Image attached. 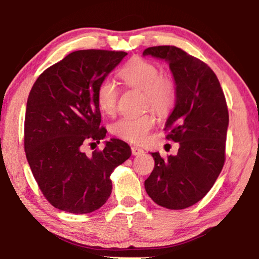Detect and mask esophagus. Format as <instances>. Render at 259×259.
Masks as SVG:
<instances>
[{
    "mask_svg": "<svg viewBox=\"0 0 259 259\" xmlns=\"http://www.w3.org/2000/svg\"><path fill=\"white\" fill-rule=\"evenodd\" d=\"M131 152H133V155H140L144 153V150L138 146H133L131 147Z\"/></svg>",
    "mask_w": 259,
    "mask_h": 259,
    "instance_id": "34e87169",
    "label": "esophagus"
}]
</instances>
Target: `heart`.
<instances>
[{
  "instance_id": "b5f03b06",
  "label": "heart",
  "mask_w": 259,
  "mask_h": 259,
  "mask_svg": "<svg viewBox=\"0 0 259 259\" xmlns=\"http://www.w3.org/2000/svg\"><path fill=\"white\" fill-rule=\"evenodd\" d=\"M120 76L128 87L143 91L145 106H152L157 113L165 114L174 107L177 98L176 83L170 76L161 74L160 68L151 61L134 58L121 69ZM119 91L112 80L104 78L96 91V100L100 111L106 115L116 112ZM156 116L147 112L138 116H124L111 125V133L129 143L140 144L154 128Z\"/></svg>"
}]
</instances>
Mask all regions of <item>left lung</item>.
<instances>
[{
	"label": "left lung",
	"mask_w": 259,
	"mask_h": 259,
	"mask_svg": "<svg viewBox=\"0 0 259 259\" xmlns=\"http://www.w3.org/2000/svg\"><path fill=\"white\" fill-rule=\"evenodd\" d=\"M143 55L164 59L171 69L177 98L164 131L166 139L179 143L177 155L152 153L155 164L145 190L161 207L185 209L204 198L224 166L226 99L212 69L179 48L151 47Z\"/></svg>",
	"instance_id": "obj_1"
}]
</instances>
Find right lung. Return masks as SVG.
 I'll return each mask as SVG.
<instances>
[{
    "mask_svg": "<svg viewBox=\"0 0 259 259\" xmlns=\"http://www.w3.org/2000/svg\"><path fill=\"white\" fill-rule=\"evenodd\" d=\"M125 56L124 51H74L47 68L30 90L25 153L41 192L57 209L71 213L99 209L112 193L113 170L131 155L128 144L115 138L91 155L82 151L106 136L96 91Z\"/></svg>",
    "mask_w": 259,
    "mask_h": 259,
    "instance_id": "1",
    "label": "right lung"
}]
</instances>
